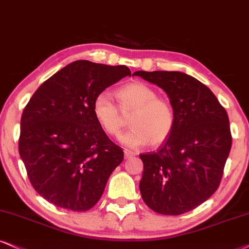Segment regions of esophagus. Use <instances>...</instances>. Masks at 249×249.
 Returning <instances> with one entry per match:
<instances>
[{
  "instance_id": "1",
  "label": "esophagus",
  "mask_w": 249,
  "mask_h": 249,
  "mask_svg": "<svg viewBox=\"0 0 249 249\" xmlns=\"http://www.w3.org/2000/svg\"><path fill=\"white\" fill-rule=\"evenodd\" d=\"M124 152V158H125V159L131 158V157H134V156H135V153H134L133 151H130V150H127V149H125Z\"/></svg>"
}]
</instances>
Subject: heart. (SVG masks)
<instances>
[{"label":"heart","mask_w":249,"mask_h":249,"mask_svg":"<svg viewBox=\"0 0 249 249\" xmlns=\"http://www.w3.org/2000/svg\"><path fill=\"white\" fill-rule=\"evenodd\" d=\"M119 108L105 92L97 94L92 113L98 124L112 136H118L125 124L124 115H130L131 128L121 135L120 141L129 148H140L150 142L159 145L165 142L176 127V112L170 101L158 98L151 87L134 82L116 92Z\"/></svg>","instance_id":"1"}]
</instances>
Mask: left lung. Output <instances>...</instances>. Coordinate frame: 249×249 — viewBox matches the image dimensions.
<instances>
[{
	"label": "left lung",
	"mask_w": 249,
	"mask_h": 249,
	"mask_svg": "<svg viewBox=\"0 0 249 249\" xmlns=\"http://www.w3.org/2000/svg\"><path fill=\"white\" fill-rule=\"evenodd\" d=\"M162 89L176 127L157 151L140 155V190L150 209L177 216L195 209L218 188L232 145L228 113L209 88L181 71H136Z\"/></svg>",
	"instance_id": "8db88e82"
}]
</instances>
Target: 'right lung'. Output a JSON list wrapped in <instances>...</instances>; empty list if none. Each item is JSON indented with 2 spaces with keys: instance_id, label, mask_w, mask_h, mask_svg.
<instances>
[{
  "instance_id": "right-lung-1",
  "label": "right lung",
  "mask_w": 249,
  "mask_h": 249,
  "mask_svg": "<svg viewBox=\"0 0 249 249\" xmlns=\"http://www.w3.org/2000/svg\"><path fill=\"white\" fill-rule=\"evenodd\" d=\"M130 75L125 66L78 60L33 93L21 115L18 148L33 188L48 202L87 211L99 201L124 151L98 124L92 104Z\"/></svg>"
}]
</instances>
